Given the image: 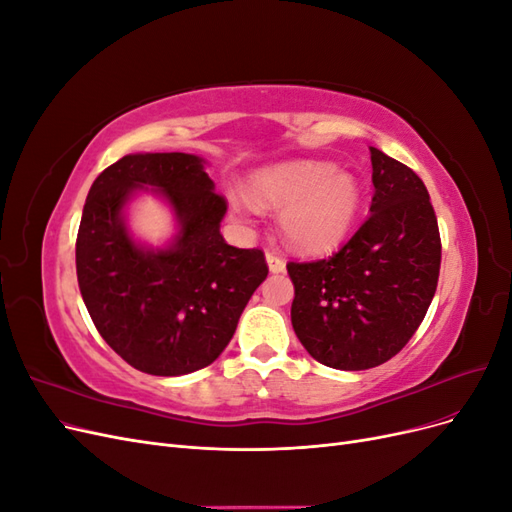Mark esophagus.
I'll return each instance as SVG.
<instances>
[{
  "instance_id": "obj_1",
  "label": "esophagus",
  "mask_w": 512,
  "mask_h": 512,
  "mask_svg": "<svg viewBox=\"0 0 512 512\" xmlns=\"http://www.w3.org/2000/svg\"><path fill=\"white\" fill-rule=\"evenodd\" d=\"M267 265L271 273H282L286 269V260L277 252H267Z\"/></svg>"
}]
</instances>
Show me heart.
Wrapping results in <instances>:
<instances>
[{"mask_svg":"<svg viewBox=\"0 0 512 512\" xmlns=\"http://www.w3.org/2000/svg\"><path fill=\"white\" fill-rule=\"evenodd\" d=\"M250 185L252 196L230 194L235 213L256 218L260 207L282 209L286 241L307 254L331 252L342 243L361 209L359 183L327 162L277 164L256 173Z\"/></svg>","mask_w":512,"mask_h":512,"instance_id":"b5f03b06","label":"heart"}]
</instances>
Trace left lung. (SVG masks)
Here are the masks:
<instances>
[{
    "label": "left lung",
    "mask_w": 512,
    "mask_h": 512,
    "mask_svg": "<svg viewBox=\"0 0 512 512\" xmlns=\"http://www.w3.org/2000/svg\"><path fill=\"white\" fill-rule=\"evenodd\" d=\"M371 153L369 218L322 260L288 262L292 329L322 365H382L421 327L438 288L442 243L429 192L412 168Z\"/></svg>",
    "instance_id": "8db88e82"
}]
</instances>
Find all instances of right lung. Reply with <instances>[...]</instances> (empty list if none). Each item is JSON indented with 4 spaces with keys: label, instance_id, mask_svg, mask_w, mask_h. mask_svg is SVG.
<instances>
[{
    "label": "right lung",
    "instance_id": "right-lung-1",
    "mask_svg": "<svg viewBox=\"0 0 512 512\" xmlns=\"http://www.w3.org/2000/svg\"><path fill=\"white\" fill-rule=\"evenodd\" d=\"M158 187L180 220L176 243L138 248L120 211L134 189ZM226 198L190 153H136L104 168L87 194L76 235V277L98 333L123 361L151 376L211 365L235 335L269 273L265 252L224 241Z\"/></svg>",
    "mask_w": 512,
    "mask_h": 512
}]
</instances>
